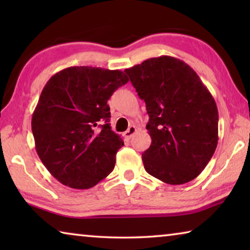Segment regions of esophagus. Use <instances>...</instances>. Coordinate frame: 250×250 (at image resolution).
<instances>
[{
	"label": "esophagus",
	"instance_id": "esophagus-1",
	"mask_svg": "<svg viewBox=\"0 0 250 250\" xmlns=\"http://www.w3.org/2000/svg\"><path fill=\"white\" fill-rule=\"evenodd\" d=\"M135 131H137V129H135L134 125L129 126V129L125 132V137L126 139H131V138H132V135L135 133Z\"/></svg>",
	"mask_w": 250,
	"mask_h": 250
}]
</instances>
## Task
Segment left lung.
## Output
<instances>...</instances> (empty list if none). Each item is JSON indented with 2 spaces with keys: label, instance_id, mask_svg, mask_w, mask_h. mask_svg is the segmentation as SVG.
I'll list each match as a JSON object with an SVG mask.
<instances>
[{
  "label": "left lung",
  "instance_id": "obj_1",
  "mask_svg": "<svg viewBox=\"0 0 250 250\" xmlns=\"http://www.w3.org/2000/svg\"><path fill=\"white\" fill-rule=\"evenodd\" d=\"M145 100L151 146L142 153L146 171L180 185L201 174L218 141V111L197 74L171 56L146 59L125 70Z\"/></svg>",
  "mask_w": 250,
  "mask_h": 250
}]
</instances>
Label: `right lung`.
<instances>
[{"mask_svg":"<svg viewBox=\"0 0 250 250\" xmlns=\"http://www.w3.org/2000/svg\"><path fill=\"white\" fill-rule=\"evenodd\" d=\"M128 82L124 71L75 66L45 84L32 131L41 161L62 184L90 188L112 172L124 141L110 126L107 101Z\"/></svg>","mask_w":250,"mask_h":250,"instance_id":"right-lung-1","label":"right lung"}]
</instances>
